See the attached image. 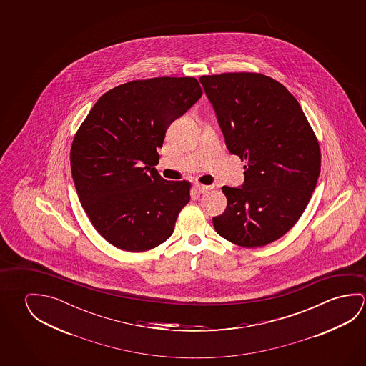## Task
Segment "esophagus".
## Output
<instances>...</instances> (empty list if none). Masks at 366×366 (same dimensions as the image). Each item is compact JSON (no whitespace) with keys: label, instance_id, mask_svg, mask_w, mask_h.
<instances>
[{"label":"esophagus","instance_id":"obj_1","mask_svg":"<svg viewBox=\"0 0 366 366\" xmlns=\"http://www.w3.org/2000/svg\"><path fill=\"white\" fill-rule=\"evenodd\" d=\"M195 189L198 190L199 194H205V192H209L212 189V186L202 185V184H195Z\"/></svg>","mask_w":366,"mask_h":366}]
</instances>
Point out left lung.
Returning <instances> with one entry per match:
<instances>
[{
	"mask_svg": "<svg viewBox=\"0 0 366 366\" xmlns=\"http://www.w3.org/2000/svg\"><path fill=\"white\" fill-rule=\"evenodd\" d=\"M229 153L246 161L239 187L223 186L227 208L217 234L242 247L278 240L299 221L320 174V149L306 116L274 79L254 72L202 76Z\"/></svg>",
	"mask_w": 366,
	"mask_h": 366,
	"instance_id": "8db88e82",
	"label": "left lung"
}]
</instances>
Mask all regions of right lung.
<instances>
[{
    "mask_svg": "<svg viewBox=\"0 0 366 366\" xmlns=\"http://www.w3.org/2000/svg\"><path fill=\"white\" fill-rule=\"evenodd\" d=\"M203 94L195 78H154L104 93L79 127L72 180L92 224L112 245L145 252L174 232L190 184L157 172L168 126Z\"/></svg>",
    "mask_w": 366,
    "mask_h": 366,
    "instance_id": "right-lung-1",
    "label": "right lung"
}]
</instances>
